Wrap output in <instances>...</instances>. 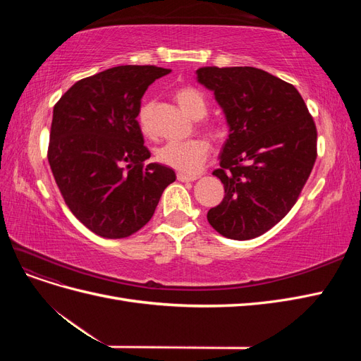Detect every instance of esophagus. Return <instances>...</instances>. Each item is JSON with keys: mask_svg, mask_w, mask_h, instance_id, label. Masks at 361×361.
I'll return each instance as SVG.
<instances>
[{"mask_svg": "<svg viewBox=\"0 0 361 361\" xmlns=\"http://www.w3.org/2000/svg\"><path fill=\"white\" fill-rule=\"evenodd\" d=\"M197 179V176L195 174H187V173H178V180L180 182H192Z\"/></svg>", "mask_w": 361, "mask_h": 361, "instance_id": "obj_1", "label": "esophagus"}]
</instances>
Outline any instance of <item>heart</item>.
Returning a JSON list of instances; mask_svg holds the SVG:
<instances>
[{
  "instance_id": "obj_1",
  "label": "heart",
  "mask_w": 361,
  "mask_h": 361,
  "mask_svg": "<svg viewBox=\"0 0 361 361\" xmlns=\"http://www.w3.org/2000/svg\"><path fill=\"white\" fill-rule=\"evenodd\" d=\"M182 110L194 118H200L206 114L207 104L203 93L191 85L179 87L174 93ZM138 123L145 134H150V102L141 105L138 111ZM207 133L218 137L221 133L215 126H207ZM209 155V145L203 138H191L185 141H169L157 150V158L161 164L171 167L180 173H195Z\"/></svg>"
}]
</instances>
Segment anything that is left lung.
I'll list each match as a JSON object with an SVG mask.
<instances>
[{
	"instance_id": "obj_1",
	"label": "left lung",
	"mask_w": 361,
	"mask_h": 361,
	"mask_svg": "<svg viewBox=\"0 0 361 361\" xmlns=\"http://www.w3.org/2000/svg\"><path fill=\"white\" fill-rule=\"evenodd\" d=\"M223 108L228 138L212 174L223 202L207 221L236 241L264 235L297 203L316 161V126L298 90L250 66L197 69Z\"/></svg>"
}]
</instances>
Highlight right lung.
I'll use <instances>...</instances> for the list:
<instances>
[{
	"mask_svg": "<svg viewBox=\"0 0 361 361\" xmlns=\"http://www.w3.org/2000/svg\"><path fill=\"white\" fill-rule=\"evenodd\" d=\"M170 69L117 66L75 82L54 105L48 161L71 212L96 235L146 226L176 174L152 162L137 116L147 87Z\"/></svg>",
	"mask_w": 361,
	"mask_h": 361,
	"instance_id": "right-lung-1",
	"label": "right lung"
}]
</instances>
